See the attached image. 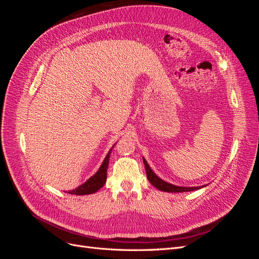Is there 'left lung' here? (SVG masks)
Instances as JSON below:
<instances>
[{"label": "left lung", "mask_w": 259, "mask_h": 259, "mask_svg": "<svg viewBox=\"0 0 259 259\" xmlns=\"http://www.w3.org/2000/svg\"><path fill=\"white\" fill-rule=\"evenodd\" d=\"M144 160V164H145V167H146V171H147V178L150 184H152L156 189H159L161 191H165V192H187V191H193V190H198L200 188H203L205 186H202V187H179V186H175V185H171L168 184L166 182H164L161 178H159L156 176L153 170L149 166V164L147 163V161L143 158Z\"/></svg>", "instance_id": "left-lung-1"}]
</instances>
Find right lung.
<instances>
[{
  "label": "right lung",
  "instance_id": "right-lung-1",
  "mask_svg": "<svg viewBox=\"0 0 259 259\" xmlns=\"http://www.w3.org/2000/svg\"><path fill=\"white\" fill-rule=\"evenodd\" d=\"M113 147H114V145L112 146L110 150H109L103 164H101L99 169L97 170V173L95 175H93L89 180H86L84 184L77 187L76 189L68 191V193L76 194V195L92 194V193H95L96 191H98L101 187H104L106 180H107V168L109 165V158H110V154H111Z\"/></svg>",
  "mask_w": 259,
  "mask_h": 259
}]
</instances>
